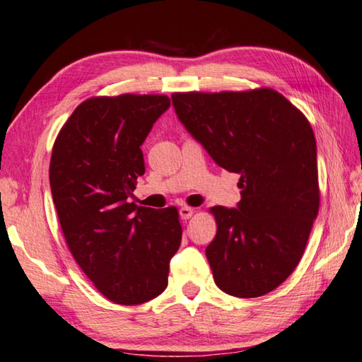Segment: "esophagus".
<instances>
[{
    "mask_svg": "<svg viewBox=\"0 0 362 362\" xmlns=\"http://www.w3.org/2000/svg\"><path fill=\"white\" fill-rule=\"evenodd\" d=\"M193 212L194 210L192 209V207H188V206H185V207H182L180 209V218L182 220H188V218H192V215H193Z\"/></svg>",
    "mask_w": 362,
    "mask_h": 362,
    "instance_id": "esophagus-1",
    "label": "esophagus"
}]
</instances>
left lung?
Returning <instances> with one entry per match:
<instances>
[{
    "label": "left lung",
    "mask_w": 362,
    "mask_h": 362,
    "mask_svg": "<svg viewBox=\"0 0 362 362\" xmlns=\"http://www.w3.org/2000/svg\"><path fill=\"white\" fill-rule=\"evenodd\" d=\"M183 127L220 168L240 175L238 209H210L206 248L214 280L235 298H259L290 277L320 209L317 142L305 115L272 88L174 93Z\"/></svg>",
    "instance_id": "1"
}]
</instances>
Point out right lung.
I'll return each instance as SVG.
<instances>
[{"label": "right lung", "instance_id": "add662e5", "mask_svg": "<svg viewBox=\"0 0 362 362\" xmlns=\"http://www.w3.org/2000/svg\"><path fill=\"white\" fill-rule=\"evenodd\" d=\"M169 106L164 95L90 98L52 150L50 189L64 239L85 275L115 304H144L166 290L180 247L175 207L128 202L146 173L141 146Z\"/></svg>", "mask_w": 362, "mask_h": 362}]
</instances>
